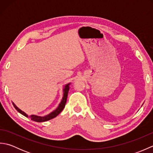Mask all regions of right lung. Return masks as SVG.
<instances>
[{
  "mask_svg": "<svg viewBox=\"0 0 153 153\" xmlns=\"http://www.w3.org/2000/svg\"><path fill=\"white\" fill-rule=\"evenodd\" d=\"M70 85V83H68L64 87L63 98H62V100H61V102L60 103V105H58V108L56 110H54L53 112H52L51 113L49 114H48L47 116H35V115H31L30 116H28V115L26 114H25L24 112H23L22 110L18 108V107L16 106V105H14V102H12V104H13V105H14V108L16 109V110H17L18 112L24 115V116L27 117V118L30 117V118L31 119V120H33V121L37 122H45V121H48V120H50L51 119L55 118V117H56L64 108L65 105H66V100H67L68 91H69V89H70V87H69Z\"/></svg>",
  "mask_w": 153,
  "mask_h": 153,
  "instance_id": "right-lung-1",
  "label": "right lung"
}]
</instances>
